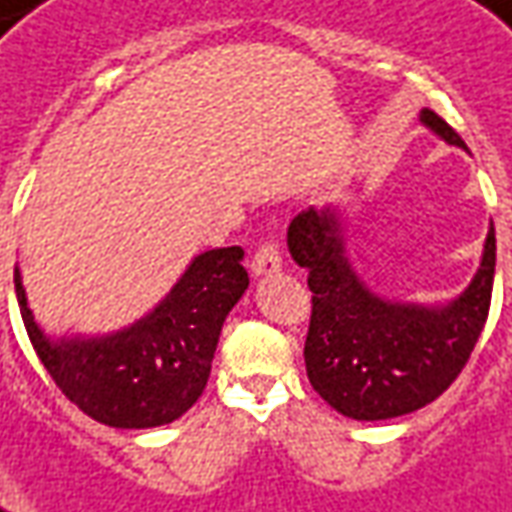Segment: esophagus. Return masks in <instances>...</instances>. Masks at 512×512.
<instances>
[{"instance_id":"1","label":"esophagus","mask_w":512,"mask_h":512,"mask_svg":"<svg viewBox=\"0 0 512 512\" xmlns=\"http://www.w3.org/2000/svg\"><path fill=\"white\" fill-rule=\"evenodd\" d=\"M250 270H253V276H273V273L281 270V256H278V248L273 242H267L253 253Z\"/></svg>"}]
</instances>
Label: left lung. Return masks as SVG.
Masks as SVG:
<instances>
[{
  "label": "left lung",
  "instance_id": "left-lung-1",
  "mask_svg": "<svg viewBox=\"0 0 512 512\" xmlns=\"http://www.w3.org/2000/svg\"><path fill=\"white\" fill-rule=\"evenodd\" d=\"M421 125L451 147L465 142L435 111ZM340 206L306 209L290 222L287 248L309 273L312 320L306 376L317 396L354 421H387L432 404L460 376L488 320L496 270L493 222L471 284L446 303L390 301L368 287L345 250Z\"/></svg>",
  "mask_w": 512,
  "mask_h": 512
}]
</instances>
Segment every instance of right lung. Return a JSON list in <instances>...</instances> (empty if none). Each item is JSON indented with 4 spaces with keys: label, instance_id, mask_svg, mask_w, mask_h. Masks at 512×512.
<instances>
[{
    "label": "right lung",
    "instance_id": "obj_1",
    "mask_svg": "<svg viewBox=\"0 0 512 512\" xmlns=\"http://www.w3.org/2000/svg\"><path fill=\"white\" fill-rule=\"evenodd\" d=\"M242 259L236 245L200 253L147 315L108 334H47L19 267L13 284L30 343L63 396L105 426L150 429L181 418L206 390L222 323L250 284Z\"/></svg>",
    "mask_w": 512,
    "mask_h": 512
}]
</instances>
